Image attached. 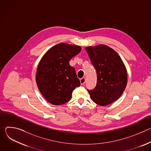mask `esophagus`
I'll use <instances>...</instances> for the list:
<instances>
[{
  "mask_svg": "<svg viewBox=\"0 0 151 151\" xmlns=\"http://www.w3.org/2000/svg\"><path fill=\"white\" fill-rule=\"evenodd\" d=\"M80 82H81V85H84L85 82V78L83 77L82 78L80 79Z\"/></svg>",
  "mask_w": 151,
  "mask_h": 151,
  "instance_id": "1",
  "label": "esophagus"
}]
</instances>
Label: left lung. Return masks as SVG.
<instances>
[{
    "instance_id": "8db88e82",
    "label": "left lung",
    "mask_w": 151,
    "mask_h": 151,
    "mask_svg": "<svg viewBox=\"0 0 151 151\" xmlns=\"http://www.w3.org/2000/svg\"><path fill=\"white\" fill-rule=\"evenodd\" d=\"M97 73V84L87 90L91 99L100 106L108 105L118 99L125 89L127 73L119 55L104 45L85 48Z\"/></svg>"
}]
</instances>
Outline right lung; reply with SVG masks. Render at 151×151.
<instances>
[{
  "mask_svg": "<svg viewBox=\"0 0 151 151\" xmlns=\"http://www.w3.org/2000/svg\"><path fill=\"white\" fill-rule=\"evenodd\" d=\"M81 51L80 46L60 43L50 48L40 61L36 72L37 87L45 99L54 105L69 101L81 82L69 61Z\"/></svg>",
  "mask_w": 151,
  "mask_h": 151,
  "instance_id": "1",
  "label": "right lung"
}]
</instances>
